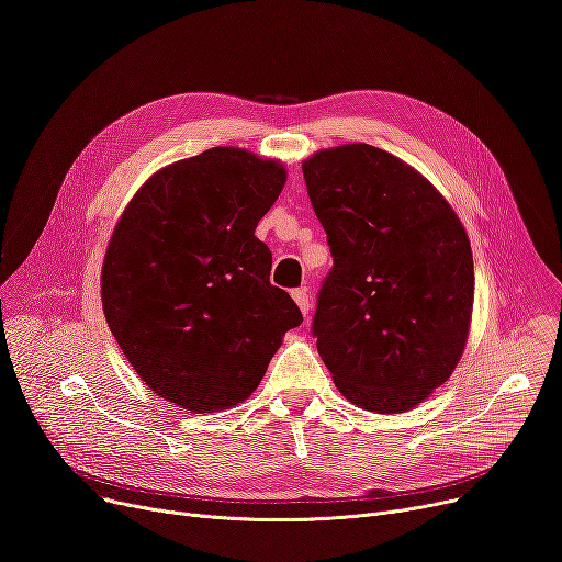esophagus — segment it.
Listing matches in <instances>:
<instances>
[{
    "label": "esophagus",
    "instance_id": "1",
    "mask_svg": "<svg viewBox=\"0 0 562 562\" xmlns=\"http://www.w3.org/2000/svg\"><path fill=\"white\" fill-rule=\"evenodd\" d=\"M291 296H293V301L299 303V307H301V312L305 314V318L310 316V310H312V305H310V293H307V289L305 286H301V289H293L291 291Z\"/></svg>",
    "mask_w": 562,
    "mask_h": 562
}]
</instances>
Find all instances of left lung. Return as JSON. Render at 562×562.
I'll use <instances>...</instances> for the list:
<instances>
[{
    "mask_svg": "<svg viewBox=\"0 0 562 562\" xmlns=\"http://www.w3.org/2000/svg\"><path fill=\"white\" fill-rule=\"evenodd\" d=\"M333 269L312 318L321 360L339 392L396 415L453 373L474 305L467 232L424 177L367 143L303 164Z\"/></svg>",
    "mask_w": 562,
    "mask_h": 562,
    "instance_id": "obj_1",
    "label": "left lung"
}]
</instances>
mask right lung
I'll return each instance as SVG.
<instances>
[{"mask_svg":"<svg viewBox=\"0 0 562 562\" xmlns=\"http://www.w3.org/2000/svg\"><path fill=\"white\" fill-rule=\"evenodd\" d=\"M284 166L212 147L145 182L109 241L102 305L130 364L157 396L191 412L248 398L303 314L271 284L255 236Z\"/></svg>","mask_w":562,"mask_h":562,"instance_id":"obj_1","label":"right lung"}]
</instances>
